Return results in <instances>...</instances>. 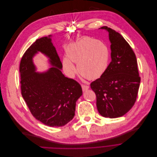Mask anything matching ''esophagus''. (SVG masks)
I'll return each instance as SVG.
<instances>
[{"label":"esophagus","mask_w":157,"mask_h":157,"mask_svg":"<svg viewBox=\"0 0 157 157\" xmlns=\"http://www.w3.org/2000/svg\"><path fill=\"white\" fill-rule=\"evenodd\" d=\"M82 90L84 91H85V90H86L89 88V86L85 85H82Z\"/></svg>","instance_id":"1"}]
</instances>
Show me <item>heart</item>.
I'll return each instance as SVG.
<instances>
[{"label":"heart","mask_w":157,"mask_h":157,"mask_svg":"<svg viewBox=\"0 0 157 157\" xmlns=\"http://www.w3.org/2000/svg\"><path fill=\"white\" fill-rule=\"evenodd\" d=\"M67 57L62 61L65 72L73 77L76 68L73 62L77 64L79 73L89 80L101 77L106 71L109 60L108 46L102 41L85 37L71 44L67 49Z\"/></svg>","instance_id":"obj_1"}]
</instances>
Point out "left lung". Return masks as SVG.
I'll use <instances>...</instances> for the list:
<instances>
[{
  "label": "left lung",
  "instance_id": "1",
  "mask_svg": "<svg viewBox=\"0 0 157 157\" xmlns=\"http://www.w3.org/2000/svg\"><path fill=\"white\" fill-rule=\"evenodd\" d=\"M100 29L109 33L111 61L103 75L91 83L95 93L97 106L103 117L116 118L134 106L140 77L136 54L122 36L108 26Z\"/></svg>",
  "mask_w": 157,
  "mask_h": 157
}]
</instances>
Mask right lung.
I'll return each instance as SVG.
<instances>
[{
  "label": "right lung",
  "instance_id": "1",
  "mask_svg": "<svg viewBox=\"0 0 157 157\" xmlns=\"http://www.w3.org/2000/svg\"><path fill=\"white\" fill-rule=\"evenodd\" d=\"M51 36L38 39L24 53L20 64L21 93L37 120L46 126L60 127L74 117L82 89L77 81L62 73V64ZM38 52L50 58L53 67L46 72H35L33 57Z\"/></svg>",
  "mask_w": 157,
  "mask_h": 157
}]
</instances>
